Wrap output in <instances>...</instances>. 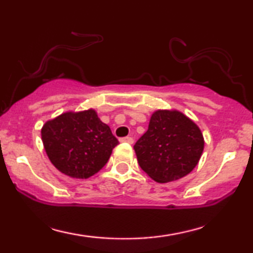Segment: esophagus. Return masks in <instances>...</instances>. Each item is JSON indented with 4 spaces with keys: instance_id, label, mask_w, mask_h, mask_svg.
I'll use <instances>...</instances> for the list:
<instances>
[{
    "instance_id": "1",
    "label": "esophagus",
    "mask_w": 253,
    "mask_h": 253,
    "mask_svg": "<svg viewBox=\"0 0 253 253\" xmlns=\"http://www.w3.org/2000/svg\"><path fill=\"white\" fill-rule=\"evenodd\" d=\"M121 143H126V144H133V139L131 137H124L120 139Z\"/></svg>"
}]
</instances>
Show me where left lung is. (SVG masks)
I'll return each mask as SVG.
<instances>
[{"label":"left lung","mask_w":253,"mask_h":253,"mask_svg":"<svg viewBox=\"0 0 253 253\" xmlns=\"http://www.w3.org/2000/svg\"><path fill=\"white\" fill-rule=\"evenodd\" d=\"M204 145L202 130L191 119L176 109H158L133 148L140 168L153 181L168 183L195 169Z\"/></svg>","instance_id":"left-lung-1"}]
</instances>
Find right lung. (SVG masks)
<instances>
[{"label": "right lung", "instance_id": "add662e5", "mask_svg": "<svg viewBox=\"0 0 253 253\" xmlns=\"http://www.w3.org/2000/svg\"><path fill=\"white\" fill-rule=\"evenodd\" d=\"M41 139L54 167L79 179L96 174L119 144L93 108L69 110L48 120L41 127Z\"/></svg>", "mask_w": 253, "mask_h": 253}]
</instances>
